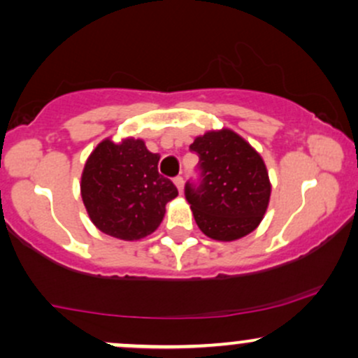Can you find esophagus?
<instances>
[{"label":"esophagus","instance_id":"34e87169","mask_svg":"<svg viewBox=\"0 0 358 358\" xmlns=\"http://www.w3.org/2000/svg\"><path fill=\"white\" fill-rule=\"evenodd\" d=\"M173 182H175V185H176V188H178V192L182 193V192H183V178H182V176H176Z\"/></svg>","mask_w":358,"mask_h":358}]
</instances>
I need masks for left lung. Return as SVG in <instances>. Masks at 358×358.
I'll return each mask as SVG.
<instances>
[{
	"instance_id": "8db88e82",
	"label": "left lung",
	"mask_w": 358,
	"mask_h": 358,
	"mask_svg": "<svg viewBox=\"0 0 358 358\" xmlns=\"http://www.w3.org/2000/svg\"><path fill=\"white\" fill-rule=\"evenodd\" d=\"M200 185L188 182L185 196L205 236L231 242L261 224L269 205L271 183L261 155L231 129L195 138Z\"/></svg>"
}]
</instances>
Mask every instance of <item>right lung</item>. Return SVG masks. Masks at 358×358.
Wrapping results in <instances>:
<instances>
[{
    "label": "right lung",
    "mask_w": 358,
    "mask_h": 358,
    "mask_svg": "<svg viewBox=\"0 0 358 358\" xmlns=\"http://www.w3.org/2000/svg\"><path fill=\"white\" fill-rule=\"evenodd\" d=\"M159 155L143 139L97 145L82 171L80 193L92 224L121 241H139L158 229L168 202L178 195L158 173Z\"/></svg>",
    "instance_id": "right-lung-1"
}]
</instances>
